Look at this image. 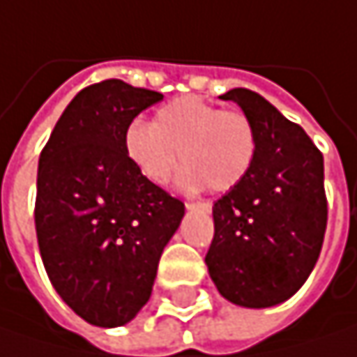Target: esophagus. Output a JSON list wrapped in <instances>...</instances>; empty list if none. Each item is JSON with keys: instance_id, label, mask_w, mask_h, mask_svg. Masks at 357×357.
Wrapping results in <instances>:
<instances>
[{"instance_id": "1", "label": "esophagus", "mask_w": 357, "mask_h": 357, "mask_svg": "<svg viewBox=\"0 0 357 357\" xmlns=\"http://www.w3.org/2000/svg\"><path fill=\"white\" fill-rule=\"evenodd\" d=\"M185 208H188V211L211 212L212 211V204H211V202H185Z\"/></svg>"}]
</instances>
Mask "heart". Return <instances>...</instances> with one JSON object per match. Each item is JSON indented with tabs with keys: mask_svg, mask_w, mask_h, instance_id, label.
<instances>
[{
	"mask_svg": "<svg viewBox=\"0 0 357 357\" xmlns=\"http://www.w3.org/2000/svg\"><path fill=\"white\" fill-rule=\"evenodd\" d=\"M122 146L132 167L153 185H165L181 161L183 188L229 192L251 172L259 139L247 114L183 96L161 106L151 124L130 122Z\"/></svg>",
	"mask_w": 357,
	"mask_h": 357,
	"instance_id": "1",
	"label": "heart"
}]
</instances>
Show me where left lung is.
I'll list each match as a JSON object with an SVG mask.
<instances>
[{"label": "left lung", "mask_w": 357, "mask_h": 357, "mask_svg": "<svg viewBox=\"0 0 357 357\" xmlns=\"http://www.w3.org/2000/svg\"><path fill=\"white\" fill-rule=\"evenodd\" d=\"M220 98L237 102L251 118L259 146L247 178L212 206L208 274L227 301L274 307L298 292L323 247V155L259 93L235 87Z\"/></svg>", "instance_id": "left-lung-1"}]
</instances>
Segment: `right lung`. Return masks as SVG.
<instances>
[{"mask_svg": "<svg viewBox=\"0 0 357 357\" xmlns=\"http://www.w3.org/2000/svg\"><path fill=\"white\" fill-rule=\"evenodd\" d=\"M163 93L106 79L61 114L38 159L34 222L59 296L96 327L145 307L183 202L149 183L124 155L128 124Z\"/></svg>", "mask_w": 357, "mask_h": 357, "instance_id": "obj_1", "label": "right lung"}]
</instances>
